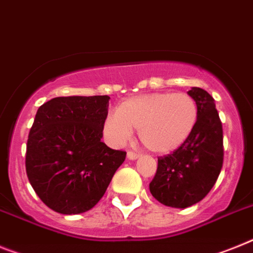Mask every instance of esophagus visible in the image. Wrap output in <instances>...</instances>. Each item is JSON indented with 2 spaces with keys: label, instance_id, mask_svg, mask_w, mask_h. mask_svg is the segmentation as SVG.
Segmentation results:
<instances>
[{
  "label": "esophagus",
  "instance_id": "34e87169",
  "mask_svg": "<svg viewBox=\"0 0 253 253\" xmlns=\"http://www.w3.org/2000/svg\"><path fill=\"white\" fill-rule=\"evenodd\" d=\"M126 156H128L129 160H137L138 157H141V153L134 152V151H128Z\"/></svg>",
  "mask_w": 253,
  "mask_h": 253
}]
</instances>
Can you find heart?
Instances as JSON below:
<instances>
[{
  "instance_id": "1",
  "label": "heart",
  "mask_w": 253,
  "mask_h": 253,
  "mask_svg": "<svg viewBox=\"0 0 253 253\" xmlns=\"http://www.w3.org/2000/svg\"><path fill=\"white\" fill-rule=\"evenodd\" d=\"M197 118V103L189 94L156 92L123 101L106 119L105 129L118 143L131 137V129H138L144 147L169 153L187 141Z\"/></svg>"
}]
</instances>
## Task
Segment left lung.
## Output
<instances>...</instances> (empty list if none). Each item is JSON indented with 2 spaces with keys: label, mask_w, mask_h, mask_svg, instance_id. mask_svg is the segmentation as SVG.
Masks as SVG:
<instances>
[{
  "label": "left lung",
  "mask_w": 253,
  "mask_h": 253,
  "mask_svg": "<svg viewBox=\"0 0 253 253\" xmlns=\"http://www.w3.org/2000/svg\"><path fill=\"white\" fill-rule=\"evenodd\" d=\"M188 94L197 103V123L178 150L159 157L157 171L150 183L153 197L175 209L204 200L223 168V126L215 100L202 88L193 87Z\"/></svg>",
  "instance_id": "left-lung-1"
}]
</instances>
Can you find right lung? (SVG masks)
<instances>
[{
	"label": "right lung",
	"mask_w": 253,
	"mask_h": 253,
	"mask_svg": "<svg viewBox=\"0 0 253 253\" xmlns=\"http://www.w3.org/2000/svg\"><path fill=\"white\" fill-rule=\"evenodd\" d=\"M109 96L56 97L36 114L25 168L43 204L64 215L85 212L102 198L126 152L102 141Z\"/></svg>",
	"instance_id": "add662e5"
}]
</instances>
